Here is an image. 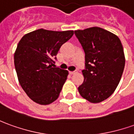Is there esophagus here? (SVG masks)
<instances>
[{"mask_svg": "<svg viewBox=\"0 0 134 134\" xmlns=\"http://www.w3.org/2000/svg\"><path fill=\"white\" fill-rule=\"evenodd\" d=\"M77 72V71H70L69 72V73L70 74V75H73V74H75Z\"/></svg>", "mask_w": 134, "mask_h": 134, "instance_id": "esophagus-1", "label": "esophagus"}]
</instances>
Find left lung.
Masks as SVG:
<instances>
[{
    "label": "left lung",
    "instance_id": "1",
    "mask_svg": "<svg viewBox=\"0 0 134 134\" xmlns=\"http://www.w3.org/2000/svg\"><path fill=\"white\" fill-rule=\"evenodd\" d=\"M85 52L84 81L78 87L80 96L99 103L111 96L119 83L125 67L122 43L118 36L98 27L75 30Z\"/></svg>",
    "mask_w": 134,
    "mask_h": 134
}]
</instances>
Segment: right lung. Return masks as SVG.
Masks as SVG:
<instances>
[{"mask_svg":"<svg viewBox=\"0 0 134 134\" xmlns=\"http://www.w3.org/2000/svg\"><path fill=\"white\" fill-rule=\"evenodd\" d=\"M72 30L39 29L24 35L14 54V66L21 88L35 102L46 105L57 99L67 80V70L54 67L61 46Z\"/></svg>","mask_w":134,"mask_h":134,"instance_id":"1","label":"right lung"}]
</instances>
